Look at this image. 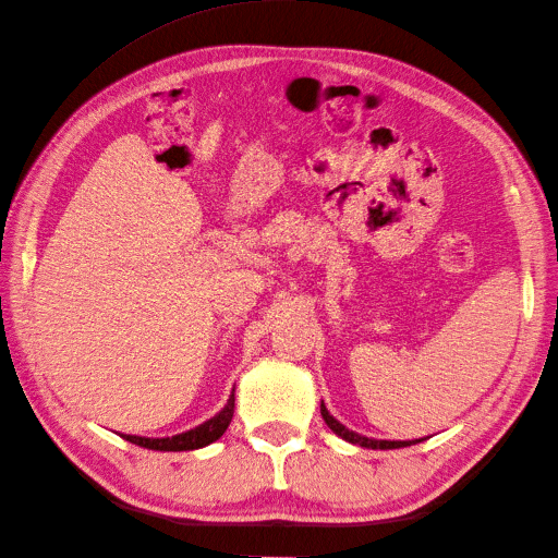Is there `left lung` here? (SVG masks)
<instances>
[{
  "label": "left lung",
  "instance_id": "8db88e82",
  "mask_svg": "<svg viewBox=\"0 0 558 558\" xmlns=\"http://www.w3.org/2000/svg\"><path fill=\"white\" fill-rule=\"evenodd\" d=\"M320 416H324V421L328 424V428L335 433V435H340L342 440H347V442H351V445H361V447H365V449H400V447H410V445H414V442H421V440H414V442H388V440H369V437H363V435H359V433H353V430H349V428H344L340 421H337L335 416H330V412L326 410V404L320 402Z\"/></svg>",
  "mask_w": 558,
  "mask_h": 558
}]
</instances>
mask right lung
<instances>
[{
	"instance_id": "add662e5",
	"label": "right lung",
	"mask_w": 558,
	"mask_h": 558,
	"mask_svg": "<svg viewBox=\"0 0 558 558\" xmlns=\"http://www.w3.org/2000/svg\"><path fill=\"white\" fill-rule=\"evenodd\" d=\"M234 414V393L230 396L226 408L218 412L214 418L205 421V424L189 430V433H181L174 437H140V435H121L123 440L132 442V445H140L144 449H156V451H191V449H199V447H207L214 440H218L226 433V428L230 426Z\"/></svg>"
}]
</instances>
